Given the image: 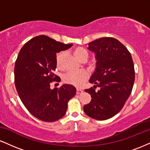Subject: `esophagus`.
Segmentation results:
<instances>
[{
    "mask_svg": "<svg viewBox=\"0 0 150 150\" xmlns=\"http://www.w3.org/2000/svg\"><path fill=\"white\" fill-rule=\"evenodd\" d=\"M82 92H83V91H82V89H76V93H77V94H81V93H82Z\"/></svg>",
    "mask_w": 150,
    "mask_h": 150,
    "instance_id": "esophagus-1",
    "label": "esophagus"
}]
</instances>
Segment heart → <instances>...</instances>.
<instances>
[{
	"label": "heart",
	"instance_id": "b5f03b06",
	"mask_svg": "<svg viewBox=\"0 0 150 150\" xmlns=\"http://www.w3.org/2000/svg\"><path fill=\"white\" fill-rule=\"evenodd\" d=\"M73 53L77 59L82 62H85L89 58V51L85 48L82 46H77L73 50ZM65 56V53L64 51H60L57 53L56 57V67L58 69H62L63 67V60ZM95 62H91L89 63V68H95ZM88 78V73L84 70L80 71H70L68 72L65 75H63V80L65 83L69 84V85L75 86V87H80L85 82Z\"/></svg>",
	"mask_w": 150,
	"mask_h": 150
}]
</instances>
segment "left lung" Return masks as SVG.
Instances as JSON below:
<instances>
[{
  "label": "left lung",
  "instance_id": "8db88e82",
  "mask_svg": "<svg viewBox=\"0 0 150 150\" xmlns=\"http://www.w3.org/2000/svg\"><path fill=\"white\" fill-rule=\"evenodd\" d=\"M88 49L96 53L97 68L89 80L95 88L85 90L92 99L83 109L91 118L104 120L119 112L131 94L135 81L133 61L127 48L113 37L96 39L89 43ZM97 86L100 87L98 91Z\"/></svg>",
  "mask_w": 150,
  "mask_h": 150
}]
</instances>
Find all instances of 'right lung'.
Masks as SVG:
<instances>
[{"label": "right lung", "mask_w": 150, "mask_h": 150, "mask_svg": "<svg viewBox=\"0 0 150 150\" xmlns=\"http://www.w3.org/2000/svg\"><path fill=\"white\" fill-rule=\"evenodd\" d=\"M72 46L39 35L28 41L19 52L14 70L15 87L26 108L38 119L53 122L61 118L68 101L76 94L71 85L50 88L51 83L61 80L53 73L56 53Z\"/></svg>", "instance_id": "add662e5"}]
</instances>
